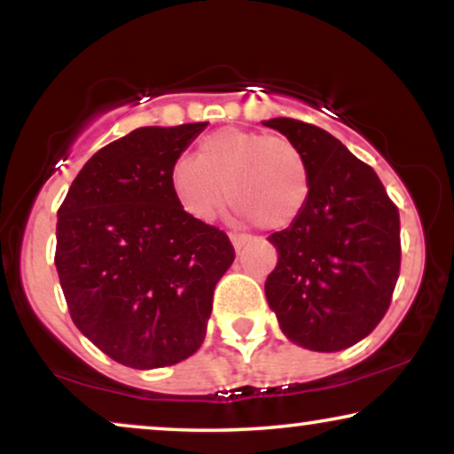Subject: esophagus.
Here are the masks:
<instances>
[{"instance_id":"34e87169","label":"esophagus","mask_w":454,"mask_h":454,"mask_svg":"<svg viewBox=\"0 0 454 454\" xmlns=\"http://www.w3.org/2000/svg\"><path fill=\"white\" fill-rule=\"evenodd\" d=\"M229 238H231V244H233V247H235V250H238V252L247 244V235L231 233V235H229Z\"/></svg>"}]
</instances>
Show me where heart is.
I'll use <instances>...</instances> for the list:
<instances>
[{"instance_id":"b5f03b06","label":"heart","mask_w":454,"mask_h":454,"mask_svg":"<svg viewBox=\"0 0 454 454\" xmlns=\"http://www.w3.org/2000/svg\"><path fill=\"white\" fill-rule=\"evenodd\" d=\"M169 185L184 213L200 223L215 219L229 194L239 216L283 229L306 208L309 169L300 148L283 136L223 128L204 136L196 157L173 160Z\"/></svg>"}]
</instances>
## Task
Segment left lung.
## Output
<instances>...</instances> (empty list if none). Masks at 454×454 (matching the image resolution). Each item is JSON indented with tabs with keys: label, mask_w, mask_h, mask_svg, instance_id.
<instances>
[{
	"label": "left lung",
	"mask_w": 454,
	"mask_h": 454,
	"mask_svg": "<svg viewBox=\"0 0 454 454\" xmlns=\"http://www.w3.org/2000/svg\"><path fill=\"white\" fill-rule=\"evenodd\" d=\"M262 123L287 136L309 169L306 208L269 238L278 260L264 283L266 300L291 343L347 349L390 306L401 266L399 210L374 169L326 129L291 117Z\"/></svg>",
	"instance_id": "left-lung-1"
}]
</instances>
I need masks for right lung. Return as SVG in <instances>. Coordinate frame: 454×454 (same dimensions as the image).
I'll return each mask as SVG.
<instances>
[{
  "mask_svg": "<svg viewBox=\"0 0 454 454\" xmlns=\"http://www.w3.org/2000/svg\"><path fill=\"white\" fill-rule=\"evenodd\" d=\"M207 121L148 126L92 154L58 210L55 269L74 325L117 364L153 370L200 349L235 252L185 215L169 169Z\"/></svg>",
  "mask_w": 454,
  "mask_h": 454,
  "instance_id": "obj_1",
  "label": "right lung"
}]
</instances>
